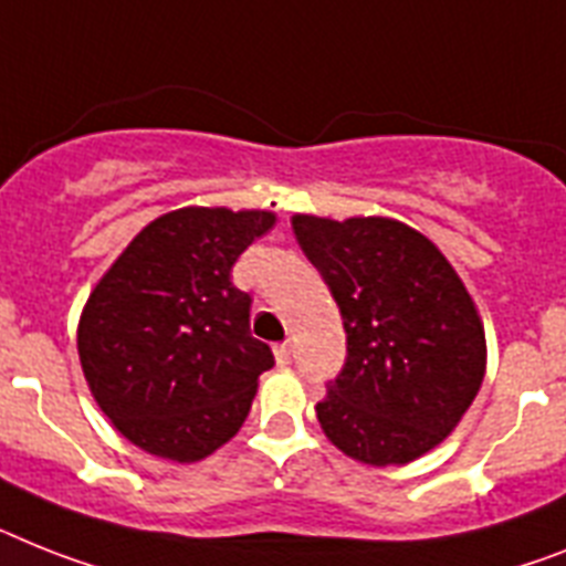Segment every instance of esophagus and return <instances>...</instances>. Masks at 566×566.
Wrapping results in <instances>:
<instances>
[{"label":"esophagus","instance_id":"1","mask_svg":"<svg viewBox=\"0 0 566 566\" xmlns=\"http://www.w3.org/2000/svg\"><path fill=\"white\" fill-rule=\"evenodd\" d=\"M274 358H277L280 367L292 364V340H283V344H277V347H274Z\"/></svg>","mask_w":566,"mask_h":566}]
</instances>
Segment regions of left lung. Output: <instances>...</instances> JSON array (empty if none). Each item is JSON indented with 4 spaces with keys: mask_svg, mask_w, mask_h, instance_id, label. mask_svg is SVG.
Here are the masks:
<instances>
[{
    "mask_svg": "<svg viewBox=\"0 0 566 566\" xmlns=\"http://www.w3.org/2000/svg\"><path fill=\"white\" fill-rule=\"evenodd\" d=\"M292 231L347 333L317 422L358 462L417 460L454 431L483 385V326L462 280L431 240L394 219L294 217Z\"/></svg>",
    "mask_w": 566,
    "mask_h": 566,
    "instance_id": "obj_1",
    "label": "left lung"
}]
</instances>
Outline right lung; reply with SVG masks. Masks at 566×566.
Instances as JSON below:
<instances>
[{
    "label": "right lung",
    "instance_id": "1",
    "mask_svg": "<svg viewBox=\"0 0 566 566\" xmlns=\"http://www.w3.org/2000/svg\"><path fill=\"white\" fill-rule=\"evenodd\" d=\"M274 226L269 210L181 208L149 222L97 283L77 329L92 396L126 440L196 462L251 410L269 344L231 269Z\"/></svg>",
    "mask_w": 566,
    "mask_h": 566
}]
</instances>
